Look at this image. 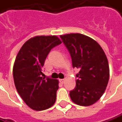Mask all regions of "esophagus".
<instances>
[{
	"label": "esophagus",
	"instance_id": "obj_1",
	"mask_svg": "<svg viewBox=\"0 0 122 122\" xmlns=\"http://www.w3.org/2000/svg\"><path fill=\"white\" fill-rule=\"evenodd\" d=\"M59 82H61V83H62V84H63L64 82H65V80H64V79H60V80H59Z\"/></svg>",
	"mask_w": 122,
	"mask_h": 122
}]
</instances>
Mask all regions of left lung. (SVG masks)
<instances>
[{"mask_svg":"<svg viewBox=\"0 0 122 122\" xmlns=\"http://www.w3.org/2000/svg\"><path fill=\"white\" fill-rule=\"evenodd\" d=\"M69 51L73 67L80 69L76 74V85L69 92L74 103L90 106L105 92L109 78V67L106 55L97 42L81 34L60 36Z\"/></svg>","mask_w":122,"mask_h":122,"instance_id":"obj_1","label":"left lung"}]
</instances>
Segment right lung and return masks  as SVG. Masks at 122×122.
I'll return each mask as SVG.
<instances>
[{
  "label": "right lung",
  "instance_id": "obj_1",
  "mask_svg": "<svg viewBox=\"0 0 122 122\" xmlns=\"http://www.w3.org/2000/svg\"><path fill=\"white\" fill-rule=\"evenodd\" d=\"M61 43L56 36H37L26 41L15 59L13 74L19 95L31 109L42 111L56 101L59 81L41 77L51 50Z\"/></svg>",
  "mask_w": 122,
  "mask_h": 122
}]
</instances>
